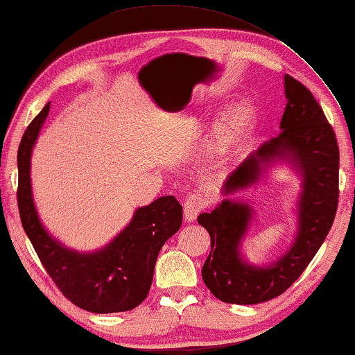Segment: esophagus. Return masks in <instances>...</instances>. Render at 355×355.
<instances>
[{
  "label": "esophagus",
  "instance_id": "obj_1",
  "mask_svg": "<svg viewBox=\"0 0 355 355\" xmlns=\"http://www.w3.org/2000/svg\"><path fill=\"white\" fill-rule=\"evenodd\" d=\"M204 204H205V202H204V200H202L201 193H198V192L189 193V195L186 196L184 202H183V207H184V219L189 220V222L195 220L196 216L200 215V213L202 211Z\"/></svg>",
  "mask_w": 355,
  "mask_h": 355
}]
</instances>
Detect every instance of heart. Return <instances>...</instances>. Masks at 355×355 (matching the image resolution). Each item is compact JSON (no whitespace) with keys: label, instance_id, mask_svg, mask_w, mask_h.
Returning <instances> with one entry per match:
<instances>
[{"label":"heart","instance_id":"1","mask_svg":"<svg viewBox=\"0 0 355 355\" xmlns=\"http://www.w3.org/2000/svg\"><path fill=\"white\" fill-rule=\"evenodd\" d=\"M251 121H252L251 112L246 109H241L230 114V116H227L219 128L218 139L216 142L213 144L211 151L216 154L227 153L230 148H232L237 140L243 136L245 131L250 128Z\"/></svg>","mask_w":355,"mask_h":355}]
</instances>
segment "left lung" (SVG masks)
Returning <instances> with one entry per match:
<instances>
[{
  "mask_svg": "<svg viewBox=\"0 0 355 355\" xmlns=\"http://www.w3.org/2000/svg\"><path fill=\"white\" fill-rule=\"evenodd\" d=\"M286 110L282 133L250 154L228 175L225 193H233L257 181L261 164L274 157H291L302 172L298 233L282 259L266 268H254L239 254L248 228L251 209L225 200L210 213H201L198 224L210 234L211 251L201 275L218 300L228 304H259L282 295L300 278L324 243L339 204V145L333 127L310 90L284 76Z\"/></svg>",
  "mask_w": 355,
  "mask_h": 355,
  "instance_id": "1",
  "label": "left lung"
}]
</instances>
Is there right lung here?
Segmentation results:
<instances>
[{
	"label": "right lung",
	"instance_id": "1",
	"mask_svg": "<svg viewBox=\"0 0 355 355\" xmlns=\"http://www.w3.org/2000/svg\"><path fill=\"white\" fill-rule=\"evenodd\" d=\"M48 112L49 103L30 122L18 148L16 200L24 232L48 275L72 304L92 313L133 310L150 292L155 260L163 243L180 230L183 209L175 196H162L137 209L128 227L104 250L80 254L64 248L45 232L31 196V150Z\"/></svg>",
	"mask_w": 355,
	"mask_h": 355
}]
</instances>
